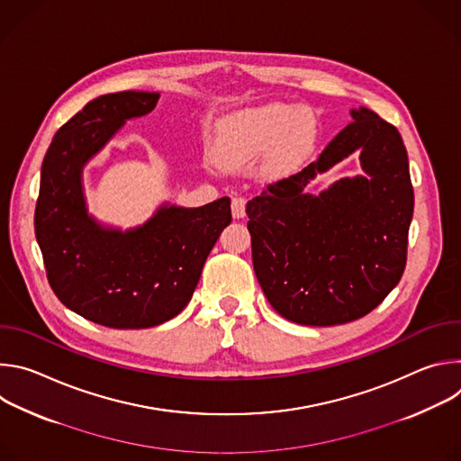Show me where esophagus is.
<instances>
[{
	"instance_id": "1",
	"label": "esophagus",
	"mask_w": 461,
	"mask_h": 461,
	"mask_svg": "<svg viewBox=\"0 0 461 461\" xmlns=\"http://www.w3.org/2000/svg\"><path fill=\"white\" fill-rule=\"evenodd\" d=\"M231 213L235 219H242L246 215V199L244 196H235L231 201Z\"/></svg>"
}]
</instances>
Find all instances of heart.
<instances>
[{
    "mask_svg": "<svg viewBox=\"0 0 461 461\" xmlns=\"http://www.w3.org/2000/svg\"><path fill=\"white\" fill-rule=\"evenodd\" d=\"M312 139V122L281 104L246 109L235 114L219 146V158L230 166L253 162L268 150L272 169H283L301 157Z\"/></svg>",
    "mask_w": 461,
    "mask_h": 461,
    "instance_id": "heart-1",
    "label": "heart"
}]
</instances>
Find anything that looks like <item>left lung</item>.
<instances>
[{
  "instance_id": "left-lung-1",
  "label": "left lung",
  "mask_w": 461,
  "mask_h": 461,
  "mask_svg": "<svg viewBox=\"0 0 461 461\" xmlns=\"http://www.w3.org/2000/svg\"><path fill=\"white\" fill-rule=\"evenodd\" d=\"M319 158L268 184L246 206L257 281L274 310L306 326H334L372 312L407 265L414 189L400 131L366 107ZM360 153L365 176L319 195L317 172Z\"/></svg>"
}]
</instances>
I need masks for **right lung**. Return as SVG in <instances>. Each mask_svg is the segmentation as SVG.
<instances>
[{"instance_id":"obj_1","label":"right lung","mask_w":461,"mask_h":461,"mask_svg":"<svg viewBox=\"0 0 461 461\" xmlns=\"http://www.w3.org/2000/svg\"><path fill=\"white\" fill-rule=\"evenodd\" d=\"M158 93L123 91L91 100L54 135L43 164L34 231L49 285L78 315L118 330H140L178 315L201 279L230 199L201 208L162 206L135 230L87 215L82 169L129 118L151 113Z\"/></svg>"}]
</instances>
